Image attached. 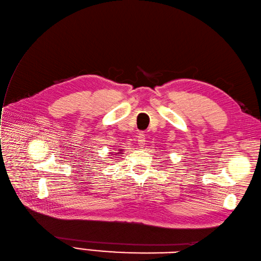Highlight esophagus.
I'll return each instance as SVG.
<instances>
[{
    "instance_id": "34e87169",
    "label": "esophagus",
    "mask_w": 261,
    "mask_h": 261,
    "mask_svg": "<svg viewBox=\"0 0 261 261\" xmlns=\"http://www.w3.org/2000/svg\"><path fill=\"white\" fill-rule=\"evenodd\" d=\"M145 135L143 132H140V133H138V142H139V145H140V147H144V144H145Z\"/></svg>"
}]
</instances>
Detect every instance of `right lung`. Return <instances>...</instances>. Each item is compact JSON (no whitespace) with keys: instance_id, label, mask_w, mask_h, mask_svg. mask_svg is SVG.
<instances>
[{"instance_id":"right-lung-1","label":"right lung","mask_w":261,"mask_h":261,"mask_svg":"<svg viewBox=\"0 0 261 261\" xmlns=\"http://www.w3.org/2000/svg\"><path fill=\"white\" fill-rule=\"evenodd\" d=\"M122 151H123V150H120V152H118V154H121V153H122Z\"/></svg>"}]
</instances>
